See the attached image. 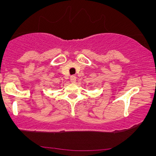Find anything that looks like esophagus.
<instances>
[{
    "label": "esophagus",
    "instance_id": "esophagus-1",
    "mask_svg": "<svg viewBox=\"0 0 156 156\" xmlns=\"http://www.w3.org/2000/svg\"><path fill=\"white\" fill-rule=\"evenodd\" d=\"M76 76L75 75H72V76L70 77V81L72 83H75V81H76Z\"/></svg>",
    "mask_w": 156,
    "mask_h": 156
}]
</instances>
